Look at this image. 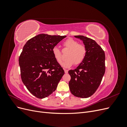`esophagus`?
Segmentation results:
<instances>
[{"mask_svg": "<svg viewBox=\"0 0 127 127\" xmlns=\"http://www.w3.org/2000/svg\"><path fill=\"white\" fill-rule=\"evenodd\" d=\"M64 72L66 73V74H67L68 71V70L67 69H64Z\"/></svg>", "mask_w": 127, "mask_h": 127, "instance_id": "34e87169", "label": "esophagus"}]
</instances>
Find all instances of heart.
I'll use <instances>...</instances> for the list:
<instances>
[{"label": "heart", "mask_w": 127, "mask_h": 127, "mask_svg": "<svg viewBox=\"0 0 127 127\" xmlns=\"http://www.w3.org/2000/svg\"><path fill=\"white\" fill-rule=\"evenodd\" d=\"M63 46L69 50L66 56L67 59L61 64L63 67L69 68L74 64L76 65L79 64L85 59L86 48L85 45L79 44L77 41L69 38L64 42ZM52 53L57 62L61 63L63 57L60 49L55 46L52 49Z\"/></svg>", "instance_id": "1"}]
</instances>
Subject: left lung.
Listing matches in <instances>:
<instances>
[{"label":"left lung","instance_id":"left-lung-1","mask_svg":"<svg viewBox=\"0 0 127 127\" xmlns=\"http://www.w3.org/2000/svg\"><path fill=\"white\" fill-rule=\"evenodd\" d=\"M74 36L83 41L86 54L77 67L68 71L71 76L69 87L75 96L87 98L97 90L104 75L105 53L94 40L83 35Z\"/></svg>","mask_w":127,"mask_h":127}]
</instances>
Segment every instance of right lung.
<instances>
[{"mask_svg":"<svg viewBox=\"0 0 127 127\" xmlns=\"http://www.w3.org/2000/svg\"><path fill=\"white\" fill-rule=\"evenodd\" d=\"M66 36L40 34L27 41L19 57L23 83L39 98L55 92L64 70L52 53L53 48Z\"/></svg>","mask_w":127,"mask_h":127,"instance_id":"1","label":"right lung"}]
</instances>
